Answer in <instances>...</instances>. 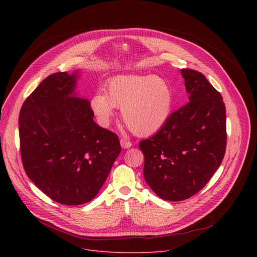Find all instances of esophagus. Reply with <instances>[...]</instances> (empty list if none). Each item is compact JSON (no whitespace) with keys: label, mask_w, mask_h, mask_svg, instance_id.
<instances>
[{"label":"esophagus","mask_w":257,"mask_h":257,"mask_svg":"<svg viewBox=\"0 0 257 257\" xmlns=\"http://www.w3.org/2000/svg\"><path fill=\"white\" fill-rule=\"evenodd\" d=\"M120 143H121V146L123 149H129L132 146V142L127 140V139H124V138H121L120 140Z\"/></svg>","instance_id":"1"}]
</instances>
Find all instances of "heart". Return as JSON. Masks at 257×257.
Returning <instances> with one entry per match:
<instances>
[{"mask_svg":"<svg viewBox=\"0 0 257 257\" xmlns=\"http://www.w3.org/2000/svg\"><path fill=\"white\" fill-rule=\"evenodd\" d=\"M174 104V93L165 79L154 75H118L109 79L103 93L90 100L92 112L107 125L115 107L121 108L123 122L136 135L158 132L168 121Z\"/></svg>","mask_w":257,"mask_h":257,"instance_id":"heart-1","label":"heart"}]
</instances>
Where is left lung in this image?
Returning <instances> with one entry per match:
<instances>
[{
  "label": "left lung",
  "instance_id": "obj_1",
  "mask_svg": "<svg viewBox=\"0 0 257 257\" xmlns=\"http://www.w3.org/2000/svg\"><path fill=\"white\" fill-rule=\"evenodd\" d=\"M189 101L154 136L141 140L144 179L162 199L180 201L199 192L226 153V106L202 73L182 69Z\"/></svg>",
  "mask_w": 257,
  "mask_h": 257
}]
</instances>
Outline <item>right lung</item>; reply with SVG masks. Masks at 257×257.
Wrapping results in <instances>:
<instances>
[{
  "label": "right lung",
  "instance_id": "right-lung-1",
  "mask_svg": "<svg viewBox=\"0 0 257 257\" xmlns=\"http://www.w3.org/2000/svg\"><path fill=\"white\" fill-rule=\"evenodd\" d=\"M75 83V74L54 73L27 96L19 115L26 175L65 205L92 200L121 153L118 135L93 121L87 99L73 95Z\"/></svg>",
  "mask_w": 257,
  "mask_h": 257
}]
</instances>
